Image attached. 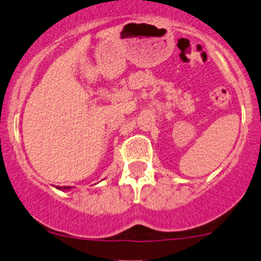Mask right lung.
<instances>
[{"label": "right lung", "instance_id": "1", "mask_svg": "<svg viewBox=\"0 0 261 261\" xmlns=\"http://www.w3.org/2000/svg\"><path fill=\"white\" fill-rule=\"evenodd\" d=\"M57 189H61V191H69L70 187H56Z\"/></svg>", "mask_w": 261, "mask_h": 261}]
</instances>
